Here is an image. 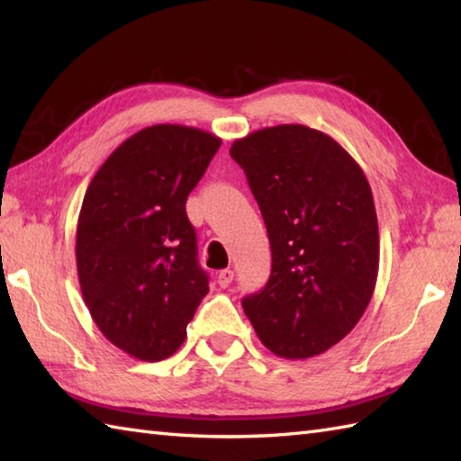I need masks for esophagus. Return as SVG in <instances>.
I'll list each match as a JSON object with an SVG mask.
<instances>
[{
  "label": "esophagus",
  "mask_w": 461,
  "mask_h": 461,
  "mask_svg": "<svg viewBox=\"0 0 461 461\" xmlns=\"http://www.w3.org/2000/svg\"><path fill=\"white\" fill-rule=\"evenodd\" d=\"M233 281V271L231 269H223V271H220L218 273V285L220 287H228L230 285V283Z\"/></svg>",
  "instance_id": "esophagus-1"
}]
</instances>
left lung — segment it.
Masks as SVG:
<instances>
[{
    "label": "left lung",
    "mask_w": 461,
    "mask_h": 461,
    "mask_svg": "<svg viewBox=\"0 0 461 461\" xmlns=\"http://www.w3.org/2000/svg\"><path fill=\"white\" fill-rule=\"evenodd\" d=\"M271 243V277L241 307L273 355H322L357 327L378 277V220L357 160L329 134L279 124L231 144Z\"/></svg>",
    "instance_id": "1"
}]
</instances>
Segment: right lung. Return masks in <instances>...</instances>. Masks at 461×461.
I'll return each instance as SVG.
<instances>
[{
	"instance_id": "add662e5",
	"label": "right lung",
	"mask_w": 461,
	"mask_h": 461,
	"mask_svg": "<svg viewBox=\"0 0 461 461\" xmlns=\"http://www.w3.org/2000/svg\"><path fill=\"white\" fill-rule=\"evenodd\" d=\"M220 146L194 126L154 124L126 139L86 188L75 246L85 305L139 360L172 357L210 291L185 200Z\"/></svg>"
}]
</instances>
